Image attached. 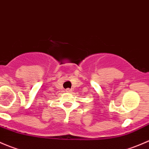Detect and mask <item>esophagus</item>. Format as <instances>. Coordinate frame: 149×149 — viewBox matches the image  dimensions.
<instances>
[{
  "instance_id": "obj_1",
  "label": "esophagus",
  "mask_w": 149,
  "mask_h": 149,
  "mask_svg": "<svg viewBox=\"0 0 149 149\" xmlns=\"http://www.w3.org/2000/svg\"><path fill=\"white\" fill-rule=\"evenodd\" d=\"M66 92H67V93H70V92H72L71 91V90H70V89H67V90H66Z\"/></svg>"
}]
</instances>
